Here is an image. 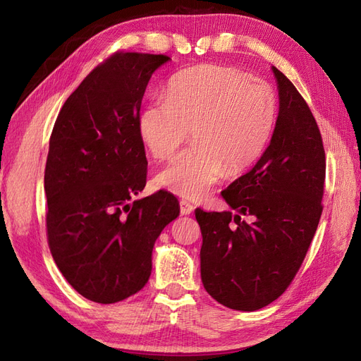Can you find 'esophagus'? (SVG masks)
I'll list each match as a JSON object with an SVG mask.
<instances>
[{
    "mask_svg": "<svg viewBox=\"0 0 361 361\" xmlns=\"http://www.w3.org/2000/svg\"><path fill=\"white\" fill-rule=\"evenodd\" d=\"M180 214L182 215H190L194 211V206L191 203H188L187 200H180Z\"/></svg>",
    "mask_w": 361,
    "mask_h": 361,
    "instance_id": "esophagus-1",
    "label": "esophagus"
}]
</instances>
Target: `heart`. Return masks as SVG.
I'll use <instances>...</instances> for the list:
<instances>
[{
  "mask_svg": "<svg viewBox=\"0 0 361 361\" xmlns=\"http://www.w3.org/2000/svg\"><path fill=\"white\" fill-rule=\"evenodd\" d=\"M279 113L274 87L226 66L174 75L164 102L146 105L138 134L155 159L166 161L188 138L192 146L155 179L159 188L200 200L226 174L236 176L262 157Z\"/></svg>",
  "mask_w": 361,
  "mask_h": 361,
  "instance_id": "b5f03b06",
  "label": "heart"
}]
</instances>
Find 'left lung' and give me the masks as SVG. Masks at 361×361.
I'll list each match as a JSON object with an SVG mask.
<instances>
[{"instance_id":"8db88e82","label":"left lung","mask_w":361,"mask_h":361,"mask_svg":"<svg viewBox=\"0 0 361 361\" xmlns=\"http://www.w3.org/2000/svg\"><path fill=\"white\" fill-rule=\"evenodd\" d=\"M272 71L280 111L271 143L253 169L221 191L236 214L195 209L203 286L233 310H259L288 289L322 214L325 150L318 123L295 85Z\"/></svg>"}]
</instances>
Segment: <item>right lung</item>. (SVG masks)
Masks as SVG:
<instances>
[{"label": "right lung", "mask_w": 361, "mask_h": 361, "mask_svg": "<svg viewBox=\"0 0 361 361\" xmlns=\"http://www.w3.org/2000/svg\"><path fill=\"white\" fill-rule=\"evenodd\" d=\"M170 57L117 51L61 106L45 167L47 236L69 285L113 304L143 288L157 238L179 215L159 190L135 200L147 176L138 116L147 82Z\"/></svg>", "instance_id": "right-lung-1"}]
</instances>
